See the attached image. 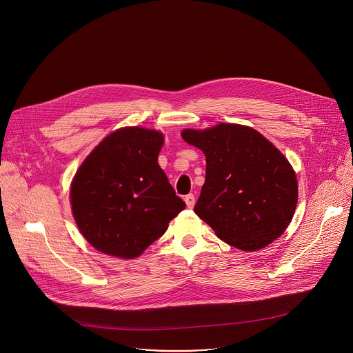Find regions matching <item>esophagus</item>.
<instances>
[{
    "mask_svg": "<svg viewBox=\"0 0 353 353\" xmlns=\"http://www.w3.org/2000/svg\"><path fill=\"white\" fill-rule=\"evenodd\" d=\"M184 201H185V204H187V207H188V208H192V207H194V204H195V196H194V194H188V195H185Z\"/></svg>",
    "mask_w": 353,
    "mask_h": 353,
    "instance_id": "1",
    "label": "esophagus"
}]
</instances>
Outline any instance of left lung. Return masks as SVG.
<instances>
[{
	"label": "left lung",
	"instance_id": "8db88e82",
	"mask_svg": "<svg viewBox=\"0 0 353 353\" xmlns=\"http://www.w3.org/2000/svg\"><path fill=\"white\" fill-rule=\"evenodd\" d=\"M181 137L207 159L194 212L236 248L256 251L276 240L297 204V180L288 159L245 125L221 123L203 131L184 130Z\"/></svg>",
	"mask_w": 353,
	"mask_h": 353
}]
</instances>
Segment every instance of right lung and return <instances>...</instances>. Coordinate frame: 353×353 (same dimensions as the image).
I'll list each match as a JSON object with an SVG mask.
<instances>
[{
    "label": "right lung",
    "mask_w": 353,
    "mask_h": 353,
    "mask_svg": "<svg viewBox=\"0 0 353 353\" xmlns=\"http://www.w3.org/2000/svg\"><path fill=\"white\" fill-rule=\"evenodd\" d=\"M163 134L124 127L100 142L71 184V208L83 237L99 251L135 259L185 208L158 163Z\"/></svg>",
    "instance_id": "obj_1"
}]
</instances>
